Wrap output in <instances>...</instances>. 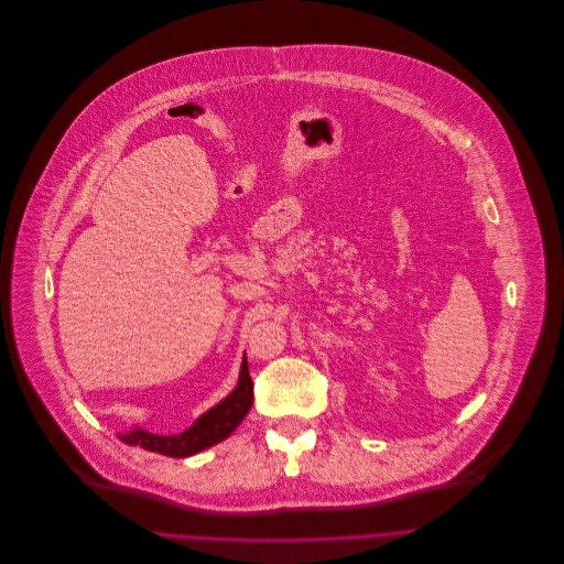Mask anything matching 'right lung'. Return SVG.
<instances>
[{
  "label": "right lung",
  "mask_w": 564,
  "mask_h": 564,
  "mask_svg": "<svg viewBox=\"0 0 564 564\" xmlns=\"http://www.w3.org/2000/svg\"><path fill=\"white\" fill-rule=\"evenodd\" d=\"M251 406H253V380L249 376V365L245 356L236 389L221 402L210 406L206 413H202L182 433L158 435L147 429L133 426L129 433H120V437L129 444H138L147 448V452H155L171 458H188L221 440H227L238 429V424L247 417Z\"/></svg>",
  "instance_id": "1"
}]
</instances>
